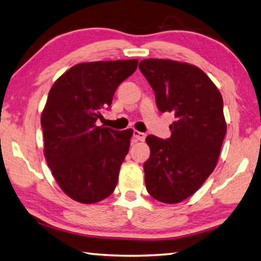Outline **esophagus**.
<instances>
[{
    "label": "esophagus",
    "mask_w": 261,
    "mask_h": 261,
    "mask_svg": "<svg viewBox=\"0 0 261 261\" xmlns=\"http://www.w3.org/2000/svg\"><path fill=\"white\" fill-rule=\"evenodd\" d=\"M133 136L138 141H141V142H143V141L145 140V138H147V135H145L144 133H142V132H139V130H134Z\"/></svg>",
    "instance_id": "34e87169"
}]
</instances>
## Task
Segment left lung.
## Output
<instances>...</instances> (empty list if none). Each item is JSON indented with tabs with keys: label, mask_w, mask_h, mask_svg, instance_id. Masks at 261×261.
<instances>
[{
	"label": "left lung",
	"mask_w": 261,
	"mask_h": 261,
	"mask_svg": "<svg viewBox=\"0 0 261 261\" xmlns=\"http://www.w3.org/2000/svg\"><path fill=\"white\" fill-rule=\"evenodd\" d=\"M161 112H172L171 138L148 135L145 187L154 199L180 203L195 194L217 166L227 123L220 91L199 67L172 59L140 62Z\"/></svg>",
	"instance_id": "1"
}]
</instances>
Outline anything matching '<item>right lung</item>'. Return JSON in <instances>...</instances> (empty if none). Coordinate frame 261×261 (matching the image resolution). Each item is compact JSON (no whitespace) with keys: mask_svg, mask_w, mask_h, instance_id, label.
I'll return each instance as SVG.
<instances>
[{"mask_svg":"<svg viewBox=\"0 0 261 261\" xmlns=\"http://www.w3.org/2000/svg\"><path fill=\"white\" fill-rule=\"evenodd\" d=\"M138 63L127 59L76 64L49 91L41 114L43 153L58 186L76 202H100L116 188L133 130L96 126V120Z\"/></svg>","mask_w":261,"mask_h":261,"instance_id":"add662e5","label":"right lung"}]
</instances>
